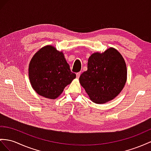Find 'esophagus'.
Listing matches in <instances>:
<instances>
[{
  "label": "esophagus",
  "mask_w": 151,
  "mask_h": 151,
  "mask_svg": "<svg viewBox=\"0 0 151 151\" xmlns=\"http://www.w3.org/2000/svg\"><path fill=\"white\" fill-rule=\"evenodd\" d=\"M80 75H81V73L80 72H78V73H76V78H79V77H80Z\"/></svg>",
  "instance_id": "34e87169"
}]
</instances>
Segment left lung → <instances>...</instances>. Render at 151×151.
<instances>
[{
    "label": "left lung",
    "instance_id": "obj_1",
    "mask_svg": "<svg viewBox=\"0 0 151 151\" xmlns=\"http://www.w3.org/2000/svg\"><path fill=\"white\" fill-rule=\"evenodd\" d=\"M127 80V68L121 54L114 48L96 52L88 58L87 70L80 76V83L92 101L103 104L115 98Z\"/></svg>",
    "mask_w": 151,
    "mask_h": 151
}]
</instances>
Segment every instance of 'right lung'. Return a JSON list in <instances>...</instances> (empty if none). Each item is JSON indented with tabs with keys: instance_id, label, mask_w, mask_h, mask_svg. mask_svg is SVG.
Masks as SVG:
<instances>
[{
	"instance_id": "right-lung-1",
	"label": "right lung",
	"mask_w": 151,
	"mask_h": 151,
	"mask_svg": "<svg viewBox=\"0 0 151 151\" xmlns=\"http://www.w3.org/2000/svg\"><path fill=\"white\" fill-rule=\"evenodd\" d=\"M32 87L42 97L55 99L76 78L62 52L48 45L33 56L29 66Z\"/></svg>"
}]
</instances>
